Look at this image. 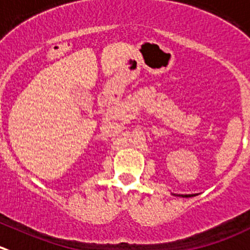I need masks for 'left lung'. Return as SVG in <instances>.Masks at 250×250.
Returning <instances> with one entry per match:
<instances>
[{
  "label": "left lung",
  "mask_w": 250,
  "mask_h": 250,
  "mask_svg": "<svg viewBox=\"0 0 250 250\" xmlns=\"http://www.w3.org/2000/svg\"><path fill=\"white\" fill-rule=\"evenodd\" d=\"M195 194H186V195H181V197H184V198H189V197H194Z\"/></svg>",
  "instance_id": "1"
}]
</instances>
